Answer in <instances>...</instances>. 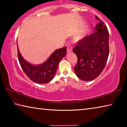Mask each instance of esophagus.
Returning a JSON list of instances; mask_svg holds the SVG:
<instances>
[{"label": "esophagus", "mask_w": 127, "mask_h": 127, "mask_svg": "<svg viewBox=\"0 0 127 127\" xmlns=\"http://www.w3.org/2000/svg\"><path fill=\"white\" fill-rule=\"evenodd\" d=\"M72 50V47L71 46L69 45L67 46V53H69L70 52H71Z\"/></svg>", "instance_id": "obj_1"}]
</instances>
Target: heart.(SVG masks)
Here are the masks:
<instances>
[{
    "label": "heart",
    "mask_w": 127,
    "mask_h": 127,
    "mask_svg": "<svg viewBox=\"0 0 127 127\" xmlns=\"http://www.w3.org/2000/svg\"><path fill=\"white\" fill-rule=\"evenodd\" d=\"M83 37H84V36H80V37H79L78 38V40H81L82 38Z\"/></svg>",
    "instance_id": "1"
}]
</instances>
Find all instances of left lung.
I'll return each instance as SVG.
<instances>
[{
	"label": "left lung",
	"mask_w": 127,
	"mask_h": 127,
	"mask_svg": "<svg viewBox=\"0 0 127 127\" xmlns=\"http://www.w3.org/2000/svg\"><path fill=\"white\" fill-rule=\"evenodd\" d=\"M96 18L99 23L95 27V32L79 41L73 49L78 58L74 72L85 81H92L99 76L109 57V31L104 22L97 16Z\"/></svg>",
	"instance_id": "left-lung-1"
}]
</instances>
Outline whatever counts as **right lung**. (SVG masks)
Returning <instances> with one entry per match:
<instances>
[{
  "label": "right lung",
  "mask_w": 127,
  "mask_h": 127,
  "mask_svg": "<svg viewBox=\"0 0 127 127\" xmlns=\"http://www.w3.org/2000/svg\"><path fill=\"white\" fill-rule=\"evenodd\" d=\"M17 46L18 58L23 72L34 82L44 84L52 80L58 67L60 61L65 57L66 47L57 49L53 52L48 60L39 65H33L22 57Z\"/></svg>",
  "instance_id": "1"
}]
</instances>
